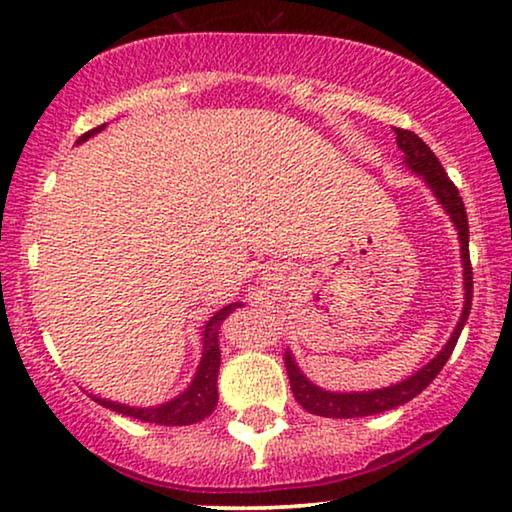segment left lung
Masks as SVG:
<instances>
[{
    "instance_id": "obj_1",
    "label": "left lung",
    "mask_w": 512,
    "mask_h": 512,
    "mask_svg": "<svg viewBox=\"0 0 512 512\" xmlns=\"http://www.w3.org/2000/svg\"><path fill=\"white\" fill-rule=\"evenodd\" d=\"M394 134H397V146L403 153V160L415 174H420L427 185L434 190V194L441 201L445 211L450 213L452 222H455L459 241H462V262H464V287H466V301H464V313L462 320L455 329V334L450 336V341L445 348L438 352L436 359L403 380L399 385L385 387V390H373V392H359V394H334L325 392L320 387H315L311 380H306L304 373L297 369L290 352H285V369L287 378H290V387L297 403L311 415L320 417H366V415H378L385 413V410H392L397 406H403L410 399H415L422 390H427V385L434 380L441 369L448 362L452 350H455L457 338L462 334L464 322L469 320L471 313V301H473V266H471V255H469V218H466L464 201L459 197L457 185L450 181L448 174H445L443 164L438 162V157L431 153V148L424 143L415 132H408V129L394 127Z\"/></svg>"
}]
</instances>
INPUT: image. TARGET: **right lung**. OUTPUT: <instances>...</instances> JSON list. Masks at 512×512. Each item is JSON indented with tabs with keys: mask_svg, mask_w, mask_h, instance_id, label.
<instances>
[{
	"mask_svg": "<svg viewBox=\"0 0 512 512\" xmlns=\"http://www.w3.org/2000/svg\"><path fill=\"white\" fill-rule=\"evenodd\" d=\"M99 129H104V125H99L90 132H85L78 143L88 139V136L97 134ZM236 306L241 304H229L213 315L211 320L206 322L204 327V352H201V362H199V371L194 376L192 385L176 397L174 401L162 403V406L155 408H129L122 406V403L115 401H106V399H97V403L102 406L115 410V413H122L127 417H136L141 422H153V424H167V427H183V424H194L199 420H204L215 410V403H218V369H220V348H218V327L220 322L227 318L229 313L234 311Z\"/></svg>",
	"mask_w": 512,
	"mask_h": 512,
	"instance_id": "1",
	"label": "right lung"
}]
</instances>
